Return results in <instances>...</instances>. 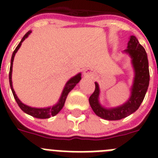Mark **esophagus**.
<instances>
[{
	"mask_svg": "<svg viewBox=\"0 0 158 158\" xmlns=\"http://www.w3.org/2000/svg\"><path fill=\"white\" fill-rule=\"evenodd\" d=\"M84 76L86 77H93V72H92V70H90L89 69H85V70L84 71Z\"/></svg>",
	"mask_w": 158,
	"mask_h": 158,
	"instance_id": "34e87169",
	"label": "esophagus"
}]
</instances>
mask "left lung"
Here are the masks:
<instances>
[{
    "instance_id": "left-lung-1",
    "label": "left lung",
    "mask_w": 158,
    "mask_h": 158,
    "mask_svg": "<svg viewBox=\"0 0 158 158\" xmlns=\"http://www.w3.org/2000/svg\"><path fill=\"white\" fill-rule=\"evenodd\" d=\"M128 54L131 59L135 77L133 85L131 88L130 97L124 104L115 107H104L100 103V86L95 82L96 89L89 97V104L97 116L106 120H119L139 109L144 100L150 82V71L147 54L144 47L139 43L135 36L131 35L127 43V47L123 51Z\"/></svg>"
}]
</instances>
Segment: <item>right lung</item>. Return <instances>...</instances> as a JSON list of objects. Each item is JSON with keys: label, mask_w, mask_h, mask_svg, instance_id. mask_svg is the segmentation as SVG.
Here are the masks:
<instances>
[{"label": "right lung", "mask_w": 158, "mask_h": 158, "mask_svg": "<svg viewBox=\"0 0 158 158\" xmlns=\"http://www.w3.org/2000/svg\"><path fill=\"white\" fill-rule=\"evenodd\" d=\"M31 33V31H27L25 35L23 36V39L21 40V41L19 42V43L18 44V46L16 47V48L15 49V51H13L12 55V58H11V65H10V70H9V84H10V87L12 89V94H13L14 98L16 100V103L19 105V107H20V109L23 111V112L27 113V115H30L31 116L35 117V118H48L51 116H54L56 115L58 112H59L62 108L63 107L64 104H65V100H66V97L69 94V92L72 90L75 86L77 85V84L80 81L81 79V73H79L77 75H75L74 77H73L69 79L68 81L65 84V87H64L63 90H62V93L61 94L59 100L57 102L56 104L53 106H50V107H30L28 105H26L23 103H22L19 99L18 98V96H16V93L14 91V89L12 87V65H13V60L14 57L16 55V52L18 51V50L19 49L20 46H21L22 43L25 40V39H27L29 35Z\"/></svg>", "instance_id": "add662e5"}]
</instances>
